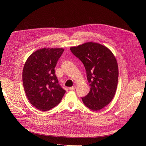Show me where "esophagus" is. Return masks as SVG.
I'll return each mask as SVG.
<instances>
[{"label":"esophagus","instance_id":"obj_1","mask_svg":"<svg viewBox=\"0 0 146 146\" xmlns=\"http://www.w3.org/2000/svg\"><path fill=\"white\" fill-rule=\"evenodd\" d=\"M75 89H76V86H73L72 87L69 88V90H74Z\"/></svg>","mask_w":146,"mask_h":146}]
</instances>
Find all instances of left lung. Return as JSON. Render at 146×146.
<instances>
[{"label":"left lung","mask_w":146,"mask_h":146,"mask_svg":"<svg viewBox=\"0 0 146 146\" xmlns=\"http://www.w3.org/2000/svg\"><path fill=\"white\" fill-rule=\"evenodd\" d=\"M70 49L86 71L90 91L82 98L83 104L93 111L102 109L116 92L118 67L115 57L108 48L95 42H86Z\"/></svg>","instance_id":"left-lung-1"}]
</instances>
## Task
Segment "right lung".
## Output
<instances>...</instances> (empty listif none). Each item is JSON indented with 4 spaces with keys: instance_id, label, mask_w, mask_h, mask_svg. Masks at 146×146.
Returning a JSON list of instances; mask_svg holds the SVG:
<instances>
[{
    "instance_id": "1",
    "label": "right lung",
    "mask_w": 146,
    "mask_h": 146,
    "mask_svg": "<svg viewBox=\"0 0 146 146\" xmlns=\"http://www.w3.org/2000/svg\"><path fill=\"white\" fill-rule=\"evenodd\" d=\"M63 48H44L27 59L22 72L27 97L38 110L47 111L57 105L66 90L59 84L54 68Z\"/></svg>"
}]
</instances>
